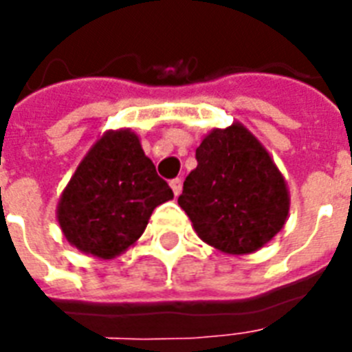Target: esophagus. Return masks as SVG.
<instances>
[{
    "instance_id": "1",
    "label": "esophagus",
    "mask_w": 352,
    "mask_h": 352,
    "mask_svg": "<svg viewBox=\"0 0 352 352\" xmlns=\"http://www.w3.org/2000/svg\"><path fill=\"white\" fill-rule=\"evenodd\" d=\"M171 190H173V193H175V197H179L182 192V181L181 179H173V181L170 182Z\"/></svg>"
}]
</instances>
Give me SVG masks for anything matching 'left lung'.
Listing matches in <instances>:
<instances>
[{
    "label": "left lung",
    "instance_id": "8db88e82",
    "mask_svg": "<svg viewBox=\"0 0 352 352\" xmlns=\"http://www.w3.org/2000/svg\"><path fill=\"white\" fill-rule=\"evenodd\" d=\"M181 206L193 230L215 250L245 256L259 250L287 223V181L265 146L243 124L214 127L195 151Z\"/></svg>",
    "mask_w": 352,
    "mask_h": 352
}]
</instances>
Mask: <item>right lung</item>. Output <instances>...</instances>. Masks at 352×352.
Here are the masks:
<instances>
[{
	"mask_svg": "<svg viewBox=\"0 0 352 352\" xmlns=\"http://www.w3.org/2000/svg\"><path fill=\"white\" fill-rule=\"evenodd\" d=\"M173 199L131 129H109L85 153L58 201L69 245L100 259L126 252L144 234L153 210Z\"/></svg>",
	"mask_w": 352,
	"mask_h": 352,
	"instance_id": "add662e5",
	"label": "right lung"
}]
</instances>
